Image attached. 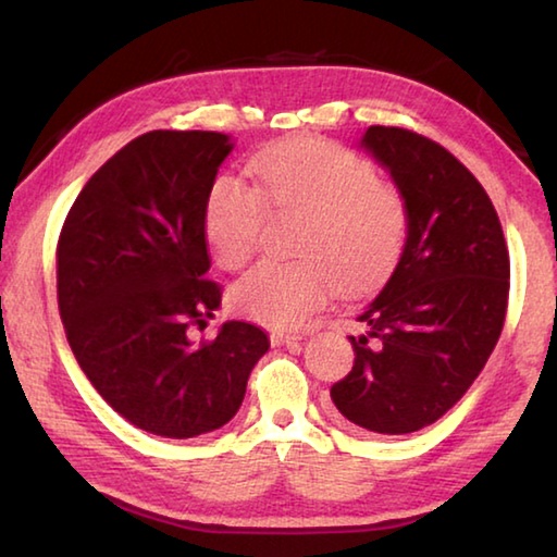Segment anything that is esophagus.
Wrapping results in <instances>:
<instances>
[{
	"instance_id": "obj_1",
	"label": "esophagus",
	"mask_w": 557,
	"mask_h": 557,
	"mask_svg": "<svg viewBox=\"0 0 557 557\" xmlns=\"http://www.w3.org/2000/svg\"><path fill=\"white\" fill-rule=\"evenodd\" d=\"M297 334H287V332H270V344L272 346H285V344H292L297 342Z\"/></svg>"
}]
</instances>
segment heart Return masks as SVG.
Masks as SVG:
<instances>
[{
	"instance_id": "b5f03b06",
	"label": "heart",
	"mask_w": 557,
	"mask_h": 557,
	"mask_svg": "<svg viewBox=\"0 0 557 557\" xmlns=\"http://www.w3.org/2000/svg\"><path fill=\"white\" fill-rule=\"evenodd\" d=\"M256 188L223 174L206 199V238L219 265L238 270L256 256L270 213H301L297 260H268L243 275L233 305L252 322L292 329L336 287L361 295L391 275L408 238V203L356 154L314 139H289L250 159Z\"/></svg>"
}]
</instances>
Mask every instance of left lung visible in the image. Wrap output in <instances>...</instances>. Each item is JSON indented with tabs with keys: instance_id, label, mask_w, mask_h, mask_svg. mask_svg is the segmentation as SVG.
<instances>
[{
	"instance_id": "obj_1",
	"label": "left lung",
	"mask_w": 557,
	"mask_h": 557,
	"mask_svg": "<svg viewBox=\"0 0 557 557\" xmlns=\"http://www.w3.org/2000/svg\"><path fill=\"white\" fill-rule=\"evenodd\" d=\"M363 147L408 203V238L388 285L356 322L354 369L332 385L336 414L375 435L437 422L482 373L502 336L511 262L474 174L430 137L371 125Z\"/></svg>"
}]
</instances>
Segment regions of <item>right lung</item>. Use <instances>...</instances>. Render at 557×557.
Masks as SVG:
<instances>
[{
  "mask_svg": "<svg viewBox=\"0 0 557 557\" xmlns=\"http://www.w3.org/2000/svg\"><path fill=\"white\" fill-rule=\"evenodd\" d=\"M221 132L154 129L112 154L73 201L55 245V292L75 361L112 410L169 440L238 412L268 336L225 322L209 275L206 199L231 152Z\"/></svg>",
  "mask_w": 557,
  "mask_h": 557,
  "instance_id": "add662e5",
  "label": "right lung"
}]
</instances>
